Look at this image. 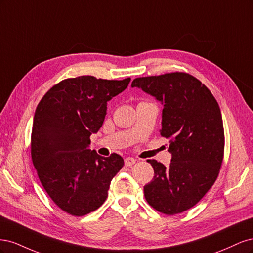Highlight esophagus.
Masks as SVG:
<instances>
[{"mask_svg":"<svg viewBox=\"0 0 253 253\" xmlns=\"http://www.w3.org/2000/svg\"><path fill=\"white\" fill-rule=\"evenodd\" d=\"M135 163H136V159L133 158V157H126V158L125 159V165H126V167H131V166H133Z\"/></svg>","mask_w":253,"mask_h":253,"instance_id":"obj_1","label":"esophagus"}]
</instances>
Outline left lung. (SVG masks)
I'll return each mask as SVG.
<instances>
[{
    "label": "left lung",
    "instance_id": "left-lung-1",
    "mask_svg": "<svg viewBox=\"0 0 253 253\" xmlns=\"http://www.w3.org/2000/svg\"><path fill=\"white\" fill-rule=\"evenodd\" d=\"M139 87L164 103L160 135L172 153L166 168L148 159L154 177L143 187L148 204L167 215L192 208L215 182L224 159L220 109L209 88L194 76L174 72L136 78Z\"/></svg>",
    "mask_w": 253,
    "mask_h": 253
}]
</instances>
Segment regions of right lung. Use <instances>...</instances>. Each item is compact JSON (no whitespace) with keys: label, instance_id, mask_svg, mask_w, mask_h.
Returning <instances> with one entry per match:
<instances>
[{"label":"right lung","instance_id":"right-lung-1","mask_svg":"<svg viewBox=\"0 0 253 253\" xmlns=\"http://www.w3.org/2000/svg\"><path fill=\"white\" fill-rule=\"evenodd\" d=\"M131 78H67L55 84L38 104L32 131V159L44 190L61 210L83 216L108 197L124 159L98 155L89 148L101 127L106 102L124 91Z\"/></svg>","mask_w":253,"mask_h":253}]
</instances>
